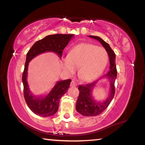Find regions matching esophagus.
<instances>
[{"instance_id":"esophagus-1","label":"esophagus","mask_w":145,"mask_h":145,"mask_svg":"<svg viewBox=\"0 0 145 145\" xmlns=\"http://www.w3.org/2000/svg\"><path fill=\"white\" fill-rule=\"evenodd\" d=\"M77 86V84L75 82L74 80H72V82H71L70 83V86L71 87H73V86Z\"/></svg>"}]
</instances>
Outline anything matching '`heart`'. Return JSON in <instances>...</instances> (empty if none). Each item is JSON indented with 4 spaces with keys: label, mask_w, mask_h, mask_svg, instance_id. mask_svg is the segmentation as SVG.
Returning a JSON list of instances; mask_svg holds the SVG:
<instances>
[{
    "label": "heart",
    "mask_w": 145,
    "mask_h": 145,
    "mask_svg": "<svg viewBox=\"0 0 145 145\" xmlns=\"http://www.w3.org/2000/svg\"><path fill=\"white\" fill-rule=\"evenodd\" d=\"M108 62V54L103 47L90 43H81L70 50L67 57L62 60L63 68L70 74L78 68L80 79L89 82L103 72Z\"/></svg>",
    "instance_id": "heart-1"
}]
</instances>
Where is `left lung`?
Listing matches in <instances>:
<instances>
[{
    "label": "left lung",
    "instance_id": "obj_1",
    "mask_svg": "<svg viewBox=\"0 0 145 145\" xmlns=\"http://www.w3.org/2000/svg\"><path fill=\"white\" fill-rule=\"evenodd\" d=\"M89 37L98 40L104 48L106 50L110 59V70L106 75L103 76L99 80L93 82L78 86L79 95L76 103V110L84 116H97L104 111L108 106L115 94V82L117 78V68L115 65V54L113 51L109 44L105 42L101 38L97 36L89 35ZM106 78L110 82V93L107 99L103 102H97L92 97L91 92L97 82L101 78Z\"/></svg>",
    "mask_w": 145,
    "mask_h": 145
}]
</instances>
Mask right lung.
Segmentation results:
<instances>
[{
    "instance_id": "1",
    "label": "right lung",
    "mask_w": 145,
    "mask_h": 145,
    "mask_svg": "<svg viewBox=\"0 0 145 145\" xmlns=\"http://www.w3.org/2000/svg\"><path fill=\"white\" fill-rule=\"evenodd\" d=\"M73 34H55L47 35L37 41L27 54L22 82L25 101L34 114L39 116L51 117L57 112L59 102L61 97L67 93L71 82L70 79L57 81L51 91L46 96H35L31 93L27 82V71L30 61L39 54L47 52L56 53L61 58L63 51L72 39Z\"/></svg>"
}]
</instances>
